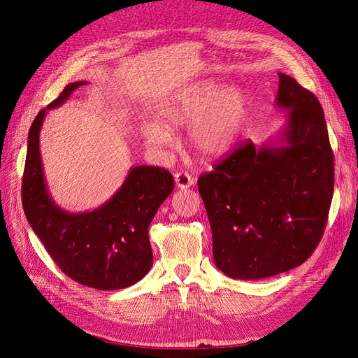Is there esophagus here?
<instances>
[{"instance_id":"34e87169","label":"esophagus","mask_w":358,"mask_h":358,"mask_svg":"<svg viewBox=\"0 0 358 358\" xmlns=\"http://www.w3.org/2000/svg\"><path fill=\"white\" fill-rule=\"evenodd\" d=\"M175 182H176L178 188L185 189V188H189L194 185V178L187 171H178V173H175Z\"/></svg>"}]
</instances>
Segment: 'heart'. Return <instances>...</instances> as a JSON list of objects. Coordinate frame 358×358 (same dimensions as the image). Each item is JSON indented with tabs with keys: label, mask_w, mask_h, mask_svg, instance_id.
<instances>
[{
	"label": "heart",
	"mask_w": 358,
	"mask_h": 358,
	"mask_svg": "<svg viewBox=\"0 0 358 358\" xmlns=\"http://www.w3.org/2000/svg\"><path fill=\"white\" fill-rule=\"evenodd\" d=\"M215 82H203L176 94L158 107L159 122L143 125V138L150 146L164 148L173 140L170 128L189 127L191 145L204 158H220L239 140L249 116V100L236 86L221 91Z\"/></svg>",
	"instance_id": "heart-1"
}]
</instances>
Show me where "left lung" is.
Instances as JSON below:
<instances>
[{
    "mask_svg": "<svg viewBox=\"0 0 358 358\" xmlns=\"http://www.w3.org/2000/svg\"><path fill=\"white\" fill-rule=\"evenodd\" d=\"M276 106L288 109L282 145L237 146L199 178L213 262L233 279H263L303 264L326 230L334 158L318 99L279 73Z\"/></svg>",
    "mask_w": 358,
    "mask_h": 358,
    "instance_id": "8db88e82",
    "label": "left lung"
}]
</instances>
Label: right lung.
Masks as SVG:
<instances>
[{
	"mask_svg": "<svg viewBox=\"0 0 358 358\" xmlns=\"http://www.w3.org/2000/svg\"><path fill=\"white\" fill-rule=\"evenodd\" d=\"M86 82L67 85L29 128L22 206L32 230L69 278L96 289H122L138 282L152 267L148 229L175 180L166 169L137 166L128 171L115 196L92 212L69 213L53 203L41 166L40 129L46 112Z\"/></svg>",
	"mask_w": 358,
	"mask_h": 358,
	"instance_id": "right-lung-1",
	"label": "right lung"
}]
</instances>
